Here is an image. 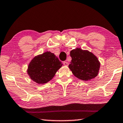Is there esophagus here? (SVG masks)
I'll list each match as a JSON object with an SVG mask.
<instances>
[{
  "label": "esophagus",
  "mask_w": 123,
  "mask_h": 123,
  "mask_svg": "<svg viewBox=\"0 0 123 123\" xmlns=\"http://www.w3.org/2000/svg\"><path fill=\"white\" fill-rule=\"evenodd\" d=\"M63 64H64V66H68V64H69V63H68V62H63Z\"/></svg>",
  "instance_id": "34e87169"
}]
</instances>
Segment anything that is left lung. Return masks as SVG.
I'll list each match as a JSON object with an SVG mask.
<instances>
[{
  "mask_svg": "<svg viewBox=\"0 0 123 123\" xmlns=\"http://www.w3.org/2000/svg\"><path fill=\"white\" fill-rule=\"evenodd\" d=\"M70 55L72 60L68 67L77 78L88 81L98 75L100 63L91 52L77 48L70 51Z\"/></svg>",
  "mask_w": 123,
  "mask_h": 123,
  "instance_id": "left-lung-1",
  "label": "left lung"
}]
</instances>
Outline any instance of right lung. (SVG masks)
Listing matches in <instances>:
<instances>
[{"mask_svg": "<svg viewBox=\"0 0 123 123\" xmlns=\"http://www.w3.org/2000/svg\"><path fill=\"white\" fill-rule=\"evenodd\" d=\"M63 64L50 51H46L35 56L28 66V75L37 84L43 85L54 77Z\"/></svg>", "mask_w": 123, "mask_h": 123, "instance_id": "1", "label": "right lung"}]
</instances>
